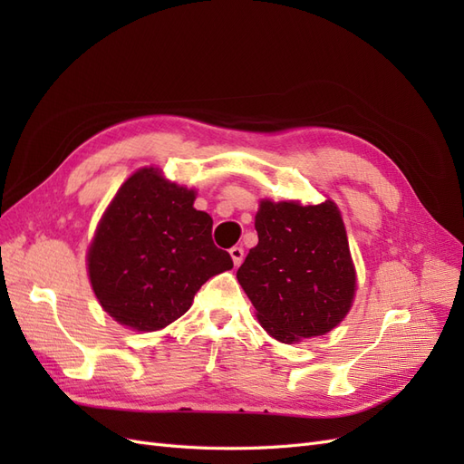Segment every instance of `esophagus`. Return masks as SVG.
Returning a JSON list of instances; mask_svg holds the SVG:
<instances>
[{
  "label": "esophagus",
  "mask_w": 464,
  "mask_h": 464,
  "mask_svg": "<svg viewBox=\"0 0 464 464\" xmlns=\"http://www.w3.org/2000/svg\"><path fill=\"white\" fill-rule=\"evenodd\" d=\"M230 257H232V261H234V266H240L242 261H244V249L234 246V247L230 249Z\"/></svg>",
  "instance_id": "1"
}]
</instances>
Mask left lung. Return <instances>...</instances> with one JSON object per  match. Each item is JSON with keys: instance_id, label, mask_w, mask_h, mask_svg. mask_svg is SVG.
<instances>
[{"instance_id": "8db88e82", "label": "left lung", "mask_w": 464, "mask_h": 464, "mask_svg": "<svg viewBox=\"0 0 464 464\" xmlns=\"http://www.w3.org/2000/svg\"><path fill=\"white\" fill-rule=\"evenodd\" d=\"M256 230L259 244L237 280L265 331L290 344L339 325L353 305L356 273L336 205L261 201Z\"/></svg>"}]
</instances>
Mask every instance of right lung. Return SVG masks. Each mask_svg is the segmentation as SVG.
<instances>
[{"mask_svg": "<svg viewBox=\"0 0 464 464\" xmlns=\"http://www.w3.org/2000/svg\"><path fill=\"white\" fill-rule=\"evenodd\" d=\"M193 201L195 191L143 168L110 203L89 249V275L98 302L121 325H170L210 276L234 266L213 244V218Z\"/></svg>", "mask_w": 464, "mask_h": 464, "instance_id": "1", "label": "right lung"}]
</instances>
